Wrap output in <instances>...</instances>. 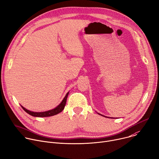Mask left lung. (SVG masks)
Segmentation results:
<instances>
[{"instance_id":"1","label":"left lung","mask_w":159,"mask_h":159,"mask_svg":"<svg viewBox=\"0 0 159 159\" xmlns=\"http://www.w3.org/2000/svg\"><path fill=\"white\" fill-rule=\"evenodd\" d=\"M99 115H101V114H99ZM102 116L105 117V116H104V115H102ZM105 117H106V116H105ZM111 119H113V118H111Z\"/></svg>"}]
</instances>
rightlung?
<instances>
[{
    "instance_id": "1",
    "label": "right lung",
    "mask_w": 159,
    "mask_h": 159,
    "mask_svg": "<svg viewBox=\"0 0 159 159\" xmlns=\"http://www.w3.org/2000/svg\"><path fill=\"white\" fill-rule=\"evenodd\" d=\"M68 94H69V93H67V94H66V96H65V98L62 100V102H61V103L59 105H57L55 108H54L52 110H48V111H46L34 112V111H30V110L26 109L25 108H24L21 105V106L22 108L27 113H28L29 115H32V116H34V117H46L53 116V115H57V113L61 112L63 110V109H64V108L65 107V105H66V99H67Z\"/></svg>"
}]
</instances>
